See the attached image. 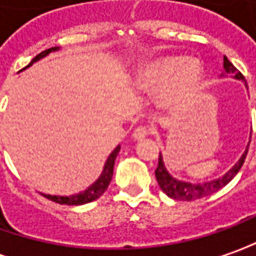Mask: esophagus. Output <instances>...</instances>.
<instances>
[{
	"instance_id": "obj_1",
	"label": "esophagus",
	"mask_w": 256,
	"mask_h": 256,
	"mask_svg": "<svg viewBox=\"0 0 256 256\" xmlns=\"http://www.w3.org/2000/svg\"><path fill=\"white\" fill-rule=\"evenodd\" d=\"M148 134V130L143 126H140V128H134V132H133V138L134 140H143L146 136Z\"/></svg>"
}]
</instances>
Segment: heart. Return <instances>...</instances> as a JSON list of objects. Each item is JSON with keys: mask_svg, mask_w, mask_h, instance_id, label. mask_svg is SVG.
I'll return each mask as SVG.
<instances>
[{"mask_svg": "<svg viewBox=\"0 0 256 256\" xmlns=\"http://www.w3.org/2000/svg\"><path fill=\"white\" fill-rule=\"evenodd\" d=\"M204 79V68L196 58L164 56L146 64L136 74L134 84L152 92L164 86L158 94L166 109H181L197 96Z\"/></svg>", "mask_w": 256, "mask_h": 256, "instance_id": "heart-1", "label": "heart"}]
</instances>
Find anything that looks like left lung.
<instances>
[{
  "label": "left lung",
  "instance_id": "obj_1",
  "mask_svg": "<svg viewBox=\"0 0 256 256\" xmlns=\"http://www.w3.org/2000/svg\"><path fill=\"white\" fill-rule=\"evenodd\" d=\"M226 76H231L232 79H236V80H242L245 88L248 89V84H246V80L242 76L241 72L236 70V68L228 60V58L224 56V70L222 74L220 75V78H226ZM251 142V140H250ZM250 146V143H248ZM248 146L245 148V152L242 153V156L240 157V160L236 163L234 164L232 167L225 172L224 176L218 177V178H214V180H208V181H201V182H191V181H184L174 177L170 174V172L167 170L166 164H164L163 156L160 153V157H158V166L156 168V178H157V182L160 186V188L163 190L164 194H167L170 198L172 200H181V201H192V200L202 198V197H207L210 194L216 192L218 190H221L222 187H225L230 181L232 180L234 177L238 174L240 168L242 167L244 162H245V157H246V153H248Z\"/></svg>",
  "mask_w": 256,
  "mask_h": 256
}]
</instances>
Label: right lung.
I'll use <instances>...</instances> for the list:
<instances>
[{
	"label": "right lung",
	"mask_w": 256,
	"mask_h": 256,
	"mask_svg": "<svg viewBox=\"0 0 256 256\" xmlns=\"http://www.w3.org/2000/svg\"><path fill=\"white\" fill-rule=\"evenodd\" d=\"M56 50H59V46H54V48H49L46 50H44V52H40V55H36V56L32 59L31 64L28 66L24 68V70L28 69L30 66H32L35 62H38V60L44 59L45 56H48L50 52H56ZM119 152L120 146H118L110 154H109L108 160L104 162L103 170H102L100 176L98 177V180L92 182L84 191H79V192L70 194V196H50V194H44V196L46 198L50 200V201H55L58 204H66V206H82V204H88V202H92L94 200H98L108 190L109 184H110L112 176H113V168H114V162H116V157L119 154Z\"/></svg>",
	"instance_id": "obj_1"
}]
</instances>
